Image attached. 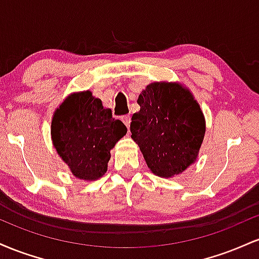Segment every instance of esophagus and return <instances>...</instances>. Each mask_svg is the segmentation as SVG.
Segmentation results:
<instances>
[{"label":"esophagus","instance_id":"esophagus-1","mask_svg":"<svg viewBox=\"0 0 259 259\" xmlns=\"http://www.w3.org/2000/svg\"><path fill=\"white\" fill-rule=\"evenodd\" d=\"M121 120H123V123L125 124L127 129H129L130 121H132V118H130V115H124V117H121Z\"/></svg>","mask_w":259,"mask_h":259}]
</instances>
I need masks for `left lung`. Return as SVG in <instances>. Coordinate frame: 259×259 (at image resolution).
Returning <instances> with one entry per match:
<instances>
[{"mask_svg":"<svg viewBox=\"0 0 259 259\" xmlns=\"http://www.w3.org/2000/svg\"><path fill=\"white\" fill-rule=\"evenodd\" d=\"M130 132L147 167L160 178L181 174L197 158L206 133L200 105L178 82H152L140 94Z\"/></svg>","mask_w":259,"mask_h":259,"instance_id":"1","label":"left lung"}]
</instances>
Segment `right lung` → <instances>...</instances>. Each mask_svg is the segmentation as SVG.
<instances>
[{
    "instance_id": "1",
    "label": "right lung",
    "mask_w": 259,
    "mask_h": 259,
    "mask_svg": "<svg viewBox=\"0 0 259 259\" xmlns=\"http://www.w3.org/2000/svg\"><path fill=\"white\" fill-rule=\"evenodd\" d=\"M125 134L126 126L91 91L69 95L53 113V146L81 180H97L106 173L111 150Z\"/></svg>"
}]
</instances>
